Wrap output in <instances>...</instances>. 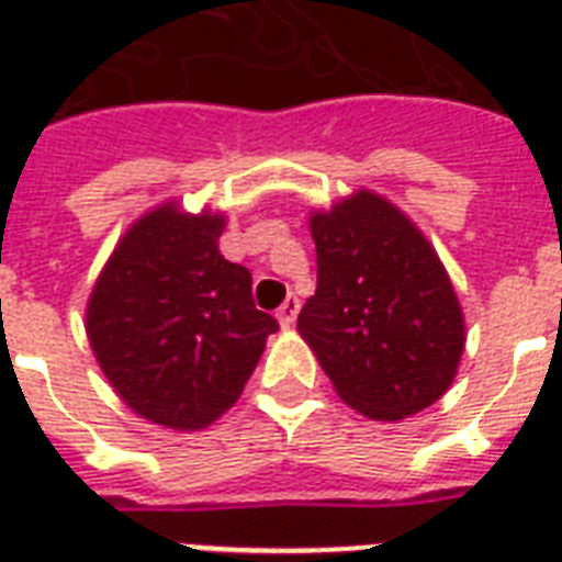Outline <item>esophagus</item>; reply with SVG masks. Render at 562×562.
<instances>
[{
	"label": "esophagus",
	"instance_id": "34e87169",
	"mask_svg": "<svg viewBox=\"0 0 562 562\" xmlns=\"http://www.w3.org/2000/svg\"><path fill=\"white\" fill-rule=\"evenodd\" d=\"M297 312H300V300L297 297H285V303H282L280 308H277V321H280L282 329H289V326H294V321H297Z\"/></svg>",
	"mask_w": 562,
	"mask_h": 562
}]
</instances>
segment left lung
<instances>
[{
  "label": "left lung",
  "instance_id": "obj_1",
  "mask_svg": "<svg viewBox=\"0 0 562 562\" xmlns=\"http://www.w3.org/2000/svg\"><path fill=\"white\" fill-rule=\"evenodd\" d=\"M317 291L297 333L335 393L396 423L435 405L461 364L467 326L440 256L387 198L359 189L312 212Z\"/></svg>",
  "mask_w": 562,
  "mask_h": 562
}]
</instances>
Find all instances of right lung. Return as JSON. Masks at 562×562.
Here are the masks:
<instances>
[{
	"label": "right lung",
	"mask_w": 562,
	"mask_h": 562,
	"mask_svg": "<svg viewBox=\"0 0 562 562\" xmlns=\"http://www.w3.org/2000/svg\"><path fill=\"white\" fill-rule=\"evenodd\" d=\"M221 212L166 201L119 238L87 300V338L127 408L198 431L241 396L280 324L254 306L250 271L227 262Z\"/></svg>",
	"instance_id": "add662e5"
}]
</instances>
